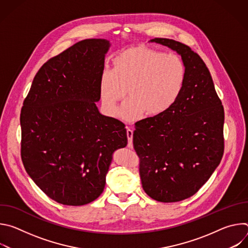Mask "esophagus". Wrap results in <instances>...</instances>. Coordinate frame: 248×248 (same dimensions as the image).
<instances>
[{"instance_id": "esophagus-1", "label": "esophagus", "mask_w": 248, "mask_h": 248, "mask_svg": "<svg viewBox=\"0 0 248 248\" xmlns=\"http://www.w3.org/2000/svg\"><path fill=\"white\" fill-rule=\"evenodd\" d=\"M126 135H127V139H128V143H127V147L128 148H132L133 147V143H132V136H133V131L130 128L126 129Z\"/></svg>"}]
</instances>
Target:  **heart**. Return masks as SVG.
<instances>
[{
    "label": "heart",
    "mask_w": 248,
    "mask_h": 248,
    "mask_svg": "<svg viewBox=\"0 0 248 248\" xmlns=\"http://www.w3.org/2000/svg\"><path fill=\"white\" fill-rule=\"evenodd\" d=\"M187 78L184 59L148 47H133L113 60V69L100 78V98L105 112L117 117L126 89L130 97L123 106L122 117L132 121L144 112L155 117L170 110L181 97Z\"/></svg>",
    "instance_id": "1"
}]
</instances>
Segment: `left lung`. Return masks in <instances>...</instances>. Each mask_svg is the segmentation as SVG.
Returning <instances> with one entry per match:
<instances>
[{
  "label": "left lung",
  "instance_id": "8db88e82",
  "mask_svg": "<svg viewBox=\"0 0 248 248\" xmlns=\"http://www.w3.org/2000/svg\"><path fill=\"white\" fill-rule=\"evenodd\" d=\"M155 42L175 51L187 67L185 89L162 115L135 124L133 147L144 191L160 202L195 194L224 154V107L208 67L188 46L167 38Z\"/></svg>",
  "mask_w": 248,
  "mask_h": 248
}]
</instances>
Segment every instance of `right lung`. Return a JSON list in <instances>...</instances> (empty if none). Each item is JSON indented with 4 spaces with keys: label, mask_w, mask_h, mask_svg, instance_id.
I'll use <instances>...</instances> for the list:
<instances>
[{
    "label": "right lung",
    "mask_w": 248,
    "mask_h": 248,
    "mask_svg": "<svg viewBox=\"0 0 248 248\" xmlns=\"http://www.w3.org/2000/svg\"><path fill=\"white\" fill-rule=\"evenodd\" d=\"M106 39H85L46 62L20 113L21 160L51 199L69 206L103 192L113 153L127 144L125 125L100 114Z\"/></svg>",
    "instance_id": "1"
}]
</instances>
